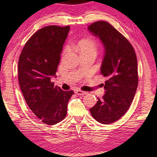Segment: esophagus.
<instances>
[{
  "instance_id": "34e87169",
  "label": "esophagus",
  "mask_w": 157,
  "mask_h": 157,
  "mask_svg": "<svg viewBox=\"0 0 157 157\" xmlns=\"http://www.w3.org/2000/svg\"><path fill=\"white\" fill-rule=\"evenodd\" d=\"M75 93L78 95H84L86 94H87V92L82 91L80 90H75Z\"/></svg>"
}]
</instances>
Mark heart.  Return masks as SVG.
Returning <instances> with one entry per match:
<instances>
[{"instance_id":"obj_1","label":"heart","mask_w":157,"mask_h":157,"mask_svg":"<svg viewBox=\"0 0 157 157\" xmlns=\"http://www.w3.org/2000/svg\"><path fill=\"white\" fill-rule=\"evenodd\" d=\"M77 48L79 50L80 53L82 52H96L97 50L96 42L91 39H83L78 42ZM67 50V48H66Z\"/></svg>"}]
</instances>
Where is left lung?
<instances>
[{
    "instance_id": "1",
    "label": "left lung",
    "mask_w": 157,
    "mask_h": 157,
    "mask_svg": "<svg viewBox=\"0 0 157 157\" xmlns=\"http://www.w3.org/2000/svg\"><path fill=\"white\" fill-rule=\"evenodd\" d=\"M88 29L104 46L101 73L106 78L105 94L90 110L96 121L110 124L125 114L134 99L138 84L137 57L129 42L108 22L93 23Z\"/></svg>"
}]
</instances>
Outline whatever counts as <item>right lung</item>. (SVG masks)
I'll return each mask as SVG.
<instances>
[{
  "label": "right lung",
  "instance_id": "add662e5",
  "mask_svg": "<svg viewBox=\"0 0 157 157\" xmlns=\"http://www.w3.org/2000/svg\"><path fill=\"white\" fill-rule=\"evenodd\" d=\"M69 26L48 25L26 42L18 62L20 88L29 108L47 125H55L67 115L72 90L63 91L51 82L59 64Z\"/></svg>",
  "mask_w": 157,
  "mask_h": 157
}]
</instances>
